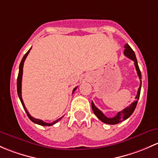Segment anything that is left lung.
<instances>
[{"label":"left lung","mask_w":158,"mask_h":158,"mask_svg":"<svg viewBox=\"0 0 158 158\" xmlns=\"http://www.w3.org/2000/svg\"><path fill=\"white\" fill-rule=\"evenodd\" d=\"M124 55H126V57H128V58H130L131 60H132L135 63V66L136 71H137V74L139 75V77L140 79V86L138 90V93L137 95H136L135 99L136 100L135 102H133L129 106L126 107V109L123 110L121 112H118L116 115H115L114 117H112V118H109V117H106L105 115L100 111L99 109H97L96 107V106L94 105V103H91V105H92V110L94 111V114L97 116V118H99L100 120H101L102 122L106 124H109V125H115L118 124V123H121V122L124 121V120L127 119L128 117L130 116L131 114L133 113L134 110H135V107L137 106L138 103V100L139 99L140 97V93H141V71H140L139 64H138V61H137V58L135 57V54L134 51L131 49V47L128 45V44H126L125 45V50H124Z\"/></svg>","instance_id":"1"}]
</instances>
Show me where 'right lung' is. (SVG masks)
<instances>
[{
  "mask_svg": "<svg viewBox=\"0 0 158 158\" xmlns=\"http://www.w3.org/2000/svg\"><path fill=\"white\" fill-rule=\"evenodd\" d=\"M31 48H30V50H29L28 52H27V53H26L25 55H24L23 58H22V61H21L20 64H19V74H18V77H17V94H18V96H19V100H20L21 101V103H22L23 106V109L25 110L26 113H27V115H28V117L30 118V119L31 120L32 122H33L34 123H36V124L38 125H40V126H52V125L55 124V123H58V121H60L61 120V118H62V117H61V118H59L58 119L55 120V121L52 122V123H45V122H43V120L41 119H38V118H33L32 116H31L30 113H28V111H27V108H26L25 105H24V103L23 101V99H22V92H21V87H22V76H23V64H24V61H25L26 60V58L27 57V55H28L29 53H30V51ZM77 87H75V88L73 90V93L75 91L76 89H77Z\"/></svg>",
  "mask_w": 158,
  "mask_h": 158,
  "instance_id": "right-lung-1",
  "label": "right lung"
}]
</instances>
